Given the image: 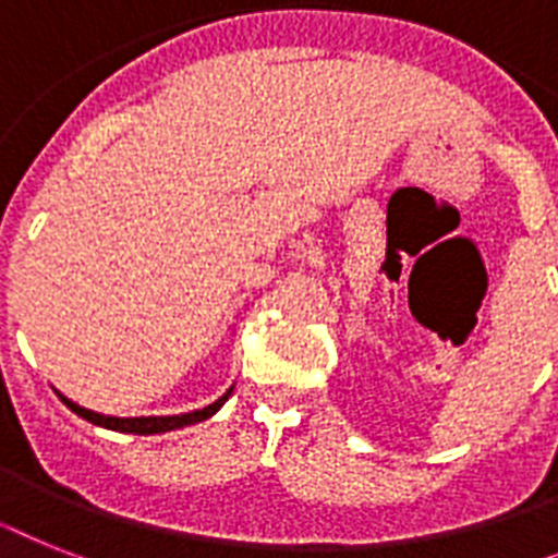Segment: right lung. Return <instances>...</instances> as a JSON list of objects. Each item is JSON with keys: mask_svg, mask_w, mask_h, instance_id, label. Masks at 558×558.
<instances>
[{"mask_svg": "<svg viewBox=\"0 0 558 558\" xmlns=\"http://www.w3.org/2000/svg\"><path fill=\"white\" fill-rule=\"evenodd\" d=\"M56 395H59V391H56ZM229 395H232V388H229L223 397H218L213 405H207V409L190 411V414H172V416H107V414H96V411L90 409H82L78 402L68 400L64 395H59V400H62L73 414L87 420V423L101 425V428H110V430H121V434H144V437H147V434H163V430H175V428H184V425L201 423V420H209V416H213L215 411L221 409L223 402L229 400Z\"/></svg>", "mask_w": 558, "mask_h": 558, "instance_id": "obj_1", "label": "right lung"}]
</instances>
